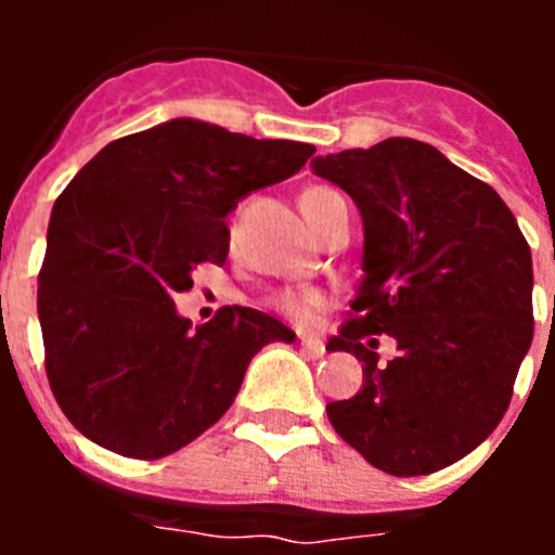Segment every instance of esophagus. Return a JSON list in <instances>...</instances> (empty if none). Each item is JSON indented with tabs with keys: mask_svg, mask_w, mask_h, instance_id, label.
I'll list each match as a JSON object with an SVG mask.
<instances>
[{
	"mask_svg": "<svg viewBox=\"0 0 555 555\" xmlns=\"http://www.w3.org/2000/svg\"><path fill=\"white\" fill-rule=\"evenodd\" d=\"M300 347H302V352H306V356H311V358L325 356V341H322V338L300 336Z\"/></svg>",
	"mask_w": 555,
	"mask_h": 555,
	"instance_id": "esophagus-1",
	"label": "esophagus"
}]
</instances>
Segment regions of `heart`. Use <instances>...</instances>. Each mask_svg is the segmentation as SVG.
Listing matches in <instances>:
<instances>
[{"instance_id": "1", "label": "heart", "mask_w": 555, "mask_h": 555, "mask_svg": "<svg viewBox=\"0 0 555 555\" xmlns=\"http://www.w3.org/2000/svg\"><path fill=\"white\" fill-rule=\"evenodd\" d=\"M327 194H333V191L320 189V185H313V189L302 191L300 208H302V214H306L308 224H311L313 208H317V205H320ZM272 306L278 308L283 317H288V320L300 322V325H308V322H311L313 317L322 311V306H325V297H322V292H317V288H288V292L274 294Z\"/></svg>"}]
</instances>
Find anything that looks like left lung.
<instances>
[{
    "mask_svg": "<svg viewBox=\"0 0 555 555\" xmlns=\"http://www.w3.org/2000/svg\"><path fill=\"white\" fill-rule=\"evenodd\" d=\"M364 222L356 320L327 341L364 361V386L327 403L350 448L389 475H428L503 420L533 338L531 247L508 205L436 146L386 139L311 160ZM398 358L376 364V336Z\"/></svg>",
    "mask_w": 555,
    "mask_h": 555,
    "instance_id": "8db88e82",
    "label": "left lung"
}]
</instances>
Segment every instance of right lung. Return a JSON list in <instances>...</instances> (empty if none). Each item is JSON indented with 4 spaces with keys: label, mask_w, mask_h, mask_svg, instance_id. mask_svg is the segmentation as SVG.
Masks as SVG:
<instances>
[{
    "label": "right lung",
    "mask_w": 555,
    "mask_h": 555,
    "mask_svg": "<svg viewBox=\"0 0 555 555\" xmlns=\"http://www.w3.org/2000/svg\"><path fill=\"white\" fill-rule=\"evenodd\" d=\"M313 152L169 119L111 141L77 171L49 219L38 322L52 395L86 439L164 459L233 405L255 352L297 338L242 306L191 327L175 294L194 286L197 263H224L230 210Z\"/></svg>",
    "instance_id": "add662e5"
}]
</instances>
